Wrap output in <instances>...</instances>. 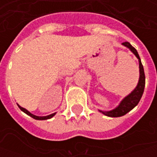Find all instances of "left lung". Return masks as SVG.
<instances>
[{
	"label": "left lung",
	"instance_id": "left-lung-1",
	"mask_svg": "<svg viewBox=\"0 0 157 157\" xmlns=\"http://www.w3.org/2000/svg\"><path fill=\"white\" fill-rule=\"evenodd\" d=\"M122 45L127 47L128 49H129L130 52L138 58L140 77H139L138 84H137L136 88L128 95H127L124 99H122L121 101L120 102V104L115 108L109 110V111L99 110L100 113H102L103 114H105V116H108V117H121V116H123L126 113H128V112L131 111L135 106L138 105L139 101L142 98V94H143V92H144V87H145V74H144L143 66H142L141 58L139 57L138 52L128 42L122 43Z\"/></svg>",
	"mask_w": 157,
	"mask_h": 157
}]
</instances>
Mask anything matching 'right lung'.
Segmentation results:
<instances>
[{"instance_id": "obj_1", "label": "right lung", "mask_w": 157, "mask_h": 157, "mask_svg": "<svg viewBox=\"0 0 157 157\" xmlns=\"http://www.w3.org/2000/svg\"><path fill=\"white\" fill-rule=\"evenodd\" d=\"M17 105L19 106V108L21 109V111L23 112V113H25L26 114H28L29 116H30V117H32L35 120H38V121H44V120H48V119H51L52 118L55 114H56V113H52V114H49V115H47V116H37V115H35L33 113H31L29 111H28L27 109H25L24 107H21V105H19L17 104Z\"/></svg>"}]
</instances>
